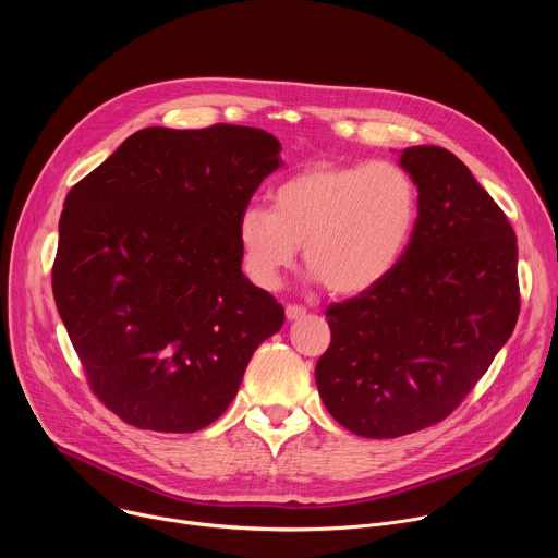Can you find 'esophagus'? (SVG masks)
<instances>
[{
  "instance_id": "esophagus-1",
  "label": "esophagus",
  "mask_w": 558,
  "mask_h": 558,
  "mask_svg": "<svg viewBox=\"0 0 558 558\" xmlns=\"http://www.w3.org/2000/svg\"><path fill=\"white\" fill-rule=\"evenodd\" d=\"M284 313H287V320H298V317L306 315V308L300 306V304H287Z\"/></svg>"
}]
</instances>
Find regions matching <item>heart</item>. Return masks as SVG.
<instances>
[{
	"label": "heart",
	"instance_id": "1",
	"mask_svg": "<svg viewBox=\"0 0 558 558\" xmlns=\"http://www.w3.org/2000/svg\"><path fill=\"white\" fill-rule=\"evenodd\" d=\"M417 207V185L395 161L311 166L271 192V209L247 205L238 216L245 274L276 289L304 243V263L331 293H364L404 258Z\"/></svg>",
	"mask_w": 558,
	"mask_h": 558
}]
</instances>
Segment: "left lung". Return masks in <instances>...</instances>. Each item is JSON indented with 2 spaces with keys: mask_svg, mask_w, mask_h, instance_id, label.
I'll return each mask as SVG.
<instances>
[{
  "mask_svg": "<svg viewBox=\"0 0 558 558\" xmlns=\"http://www.w3.org/2000/svg\"><path fill=\"white\" fill-rule=\"evenodd\" d=\"M420 192L404 258L379 284L327 308L315 381L347 430L392 439L444 422L514 331L517 235L493 196L437 145L407 147Z\"/></svg>",
  "mask_w": 558,
  "mask_h": 558,
  "instance_id": "8db88e82",
  "label": "left lung"
}]
</instances>
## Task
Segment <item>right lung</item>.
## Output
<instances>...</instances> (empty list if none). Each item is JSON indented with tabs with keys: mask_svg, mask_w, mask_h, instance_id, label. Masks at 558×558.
Here are the masks:
<instances>
[{
	"mask_svg": "<svg viewBox=\"0 0 558 558\" xmlns=\"http://www.w3.org/2000/svg\"><path fill=\"white\" fill-rule=\"evenodd\" d=\"M265 130L145 128L65 196L52 293L97 400L125 424L216 422L284 308L241 271L238 216L280 166Z\"/></svg>",
	"mask_w": 558,
	"mask_h": 558,
	"instance_id": "1",
	"label": "right lung"
}]
</instances>
